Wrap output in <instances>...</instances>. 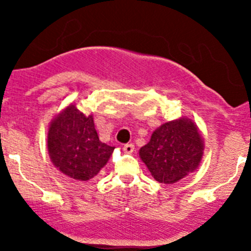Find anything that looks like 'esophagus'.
I'll return each instance as SVG.
<instances>
[{
	"label": "esophagus",
	"mask_w": 251,
	"mask_h": 251,
	"mask_svg": "<svg viewBox=\"0 0 251 251\" xmlns=\"http://www.w3.org/2000/svg\"><path fill=\"white\" fill-rule=\"evenodd\" d=\"M123 151L126 153H132L133 151H134V145H133V143H127V145H124Z\"/></svg>",
	"instance_id": "esophagus-1"
}]
</instances>
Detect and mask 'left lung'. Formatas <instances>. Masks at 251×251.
<instances>
[{
    "label": "left lung",
    "mask_w": 251,
    "mask_h": 251,
    "mask_svg": "<svg viewBox=\"0 0 251 251\" xmlns=\"http://www.w3.org/2000/svg\"><path fill=\"white\" fill-rule=\"evenodd\" d=\"M203 141L191 119L162 124L151 141L139 150L142 161L153 178L161 183H175L199 166Z\"/></svg>",
    "instance_id": "obj_1"
}]
</instances>
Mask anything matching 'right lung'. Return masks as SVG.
<instances>
[{
  "instance_id": "add662e5",
  "label": "right lung",
  "mask_w": 251,
  "mask_h": 251,
  "mask_svg": "<svg viewBox=\"0 0 251 251\" xmlns=\"http://www.w3.org/2000/svg\"><path fill=\"white\" fill-rule=\"evenodd\" d=\"M48 150L54 166L64 175L88 181L105 166L114 147L99 141L92 115L72 104L51 122Z\"/></svg>"
}]
</instances>
